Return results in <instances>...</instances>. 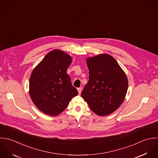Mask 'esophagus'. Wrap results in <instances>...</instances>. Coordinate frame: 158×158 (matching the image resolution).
I'll return each mask as SVG.
<instances>
[{"mask_svg":"<svg viewBox=\"0 0 158 158\" xmlns=\"http://www.w3.org/2000/svg\"><path fill=\"white\" fill-rule=\"evenodd\" d=\"M82 87H79V88H77V90H78L79 94H81V92H82Z\"/></svg>","mask_w":158,"mask_h":158,"instance_id":"1","label":"esophagus"}]
</instances>
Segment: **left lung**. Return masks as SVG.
Wrapping results in <instances>:
<instances>
[{
	"mask_svg": "<svg viewBox=\"0 0 158 158\" xmlns=\"http://www.w3.org/2000/svg\"><path fill=\"white\" fill-rule=\"evenodd\" d=\"M89 79L81 93L92 111L104 116L115 111L123 103L128 80L117 61L108 54L87 59Z\"/></svg>",
	"mask_w": 158,
	"mask_h": 158,
	"instance_id": "8db88e82",
	"label": "left lung"
}]
</instances>
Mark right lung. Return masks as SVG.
<instances>
[{"label":"right lung","mask_w":158,"mask_h":158,"mask_svg":"<svg viewBox=\"0 0 158 158\" xmlns=\"http://www.w3.org/2000/svg\"><path fill=\"white\" fill-rule=\"evenodd\" d=\"M71 61V57L66 53L53 50L45 56L31 74V98L36 107L47 115H58L78 95L67 74Z\"/></svg>","instance_id":"right-lung-1"}]
</instances>
